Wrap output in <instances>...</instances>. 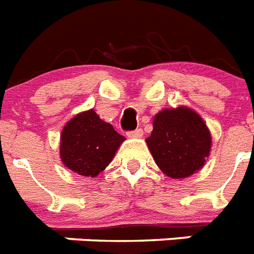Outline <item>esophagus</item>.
<instances>
[{"instance_id": "obj_1", "label": "esophagus", "mask_w": 254, "mask_h": 254, "mask_svg": "<svg viewBox=\"0 0 254 254\" xmlns=\"http://www.w3.org/2000/svg\"><path fill=\"white\" fill-rule=\"evenodd\" d=\"M127 136L128 137H141L143 136V129L136 128V129H133V131H128V132H127Z\"/></svg>"}]
</instances>
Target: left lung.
<instances>
[{
	"label": "left lung",
	"mask_w": 254,
	"mask_h": 254,
	"mask_svg": "<svg viewBox=\"0 0 254 254\" xmlns=\"http://www.w3.org/2000/svg\"><path fill=\"white\" fill-rule=\"evenodd\" d=\"M147 144L168 177L185 178L204 165L210 155L211 135L203 119L191 109H165L153 119Z\"/></svg>",
	"instance_id": "8db88e82"
}]
</instances>
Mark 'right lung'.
<instances>
[{
	"label": "right lung",
	"mask_w": 254,
	"mask_h": 254,
	"mask_svg": "<svg viewBox=\"0 0 254 254\" xmlns=\"http://www.w3.org/2000/svg\"><path fill=\"white\" fill-rule=\"evenodd\" d=\"M123 141L125 136L94 110L85 111L70 119L63 129L60 157L73 172L95 177L110 164Z\"/></svg>",
	"instance_id": "obj_1"
}]
</instances>
